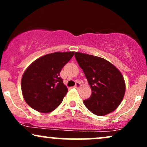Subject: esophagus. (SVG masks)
<instances>
[{
	"label": "esophagus",
	"instance_id": "34e87169",
	"mask_svg": "<svg viewBox=\"0 0 147 147\" xmlns=\"http://www.w3.org/2000/svg\"><path fill=\"white\" fill-rule=\"evenodd\" d=\"M80 83L79 82H76L75 84V88H79V87H80Z\"/></svg>",
	"mask_w": 147,
	"mask_h": 147
}]
</instances>
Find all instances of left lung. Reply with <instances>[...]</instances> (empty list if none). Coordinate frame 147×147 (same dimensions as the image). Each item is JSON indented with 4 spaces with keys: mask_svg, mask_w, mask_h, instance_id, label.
I'll list each match as a JSON object with an SVG mask.
<instances>
[{
    "mask_svg": "<svg viewBox=\"0 0 147 147\" xmlns=\"http://www.w3.org/2000/svg\"><path fill=\"white\" fill-rule=\"evenodd\" d=\"M75 56L83 70L92 90L84 104L96 115H105L115 110L125 93L124 77L118 69L104 59L75 52Z\"/></svg>",
    "mask_w": 147,
    "mask_h": 147,
    "instance_id": "8db88e82",
    "label": "left lung"
}]
</instances>
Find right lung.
I'll list each match as a JSON object with an SVG mask.
<instances>
[{
	"label": "right lung",
	"instance_id": "1",
	"mask_svg": "<svg viewBox=\"0 0 147 147\" xmlns=\"http://www.w3.org/2000/svg\"><path fill=\"white\" fill-rule=\"evenodd\" d=\"M74 54H48L37 59L25 70L21 79V90L23 98L30 107L48 113L60 105L68 92L60 72Z\"/></svg>",
	"mask_w": 147,
	"mask_h": 147
}]
</instances>
